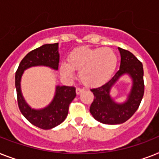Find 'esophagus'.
Returning <instances> with one entry per match:
<instances>
[{"mask_svg": "<svg viewBox=\"0 0 159 159\" xmlns=\"http://www.w3.org/2000/svg\"><path fill=\"white\" fill-rule=\"evenodd\" d=\"M82 91H83V89H80V88H77L76 89V93L77 94H80Z\"/></svg>", "mask_w": 159, "mask_h": 159, "instance_id": "34e87169", "label": "esophagus"}]
</instances>
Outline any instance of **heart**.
<instances>
[{
    "mask_svg": "<svg viewBox=\"0 0 159 159\" xmlns=\"http://www.w3.org/2000/svg\"><path fill=\"white\" fill-rule=\"evenodd\" d=\"M67 62L60 66L61 75L72 78L75 70H79L80 78L85 84L95 86L110 80L118 64L116 53L110 48H75L68 55Z\"/></svg>",
    "mask_w": 159,
    "mask_h": 159,
    "instance_id": "obj_1",
    "label": "heart"
}]
</instances>
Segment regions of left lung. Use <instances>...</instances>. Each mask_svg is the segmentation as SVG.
Masks as SVG:
<instances>
[{"label":"left lung","mask_w":159,"mask_h":159,"mask_svg":"<svg viewBox=\"0 0 159 159\" xmlns=\"http://www.w3.org/2000/svg\"><path fill=\"white\" fill-rule=\"evenodd\" d=\"M119 50L121 56L119 70L105 84L91 89L94 99L89 111L96 120L104 124L115 125L128 120L137 111L145 92L142 63L129 51L121 48ZM125 74L132 78V89L127 101L117 103L112 99L109 92L118 79Z\"/></svg>","instance_id":"1"}]
</instances>
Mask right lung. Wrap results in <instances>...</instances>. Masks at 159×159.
Instances as JSON below:
<instances>
[{"label": "right lung", "mask_w": 159, "mask_h": 159, "mask_svg": "<svg viewBox=\"0 0 159 159\" xmlns=\"http://www.w3.org/2000/svg\"><path fill=\"white\" fill-rule=\"evenodd\" d=\"M59 63L58 43L44 44L31 51L21 61L15 74V87L18 105L21 113L34 126L48 130L61 124L68 115L70 102L76 96L73 86H57L54 98L45 108L31 109L23 97L21 92V78L27 68L35 66H45L57 70Z\"/></svg>", "instance_id": "add662e5"}]
</instances>
